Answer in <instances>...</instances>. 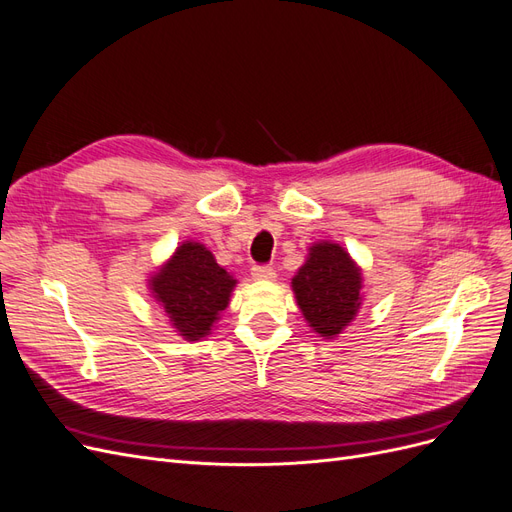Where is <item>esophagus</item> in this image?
I'll use <instances>...</instances> for the list:
<instances>
[{"label": "esophagus", "instance_id": "1", "mask_svg": "<svg viewBox=\"0 0 512 512\" xmlns=\"http://www.w3.org/2000/svg\"><path fill=\"white\" fill-rule=\"evenodd\" d=\"M252 277L258 282H273L275 280V269L267 265H256L252 267Z\"/></svg>", "mask_w": 512, "mask_h": 512}]
</instances>
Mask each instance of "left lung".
<instances>
[{"instance_id": "left-lung-1", "label": "left lung", "mask_w": 512, "mask_h": 512, "mask_svg": "<svg viewBox=\"0 0 512 512\" xmlns=\"http://www.w3.org/2000/svg\"><path fill=\"white\" fill-rule=\"evenodd\" d=\"M361 269L339 243L309 247L305 265L292 277L297 303L314 333L333 339L359 314L363 301Z\"/></svg>"}]
</instances>
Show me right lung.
Segmentation results:
<instances>
[{"label": "right lung", "instance_id": "obj_1", "mask_svg": "<svg viewBox=\"0 0 512 512\" xmlns=\"http://www.w3.org/2000/svg\"><path fill=\"white\" fill-rule=\"evenodd\" d=\"M235 286V277L196 241L181 243L149 280V290L164 307L173 329L188 342L211 333Z\"/></svg>", "mask_w": 512, "mask_h": 512}]
</instances>
